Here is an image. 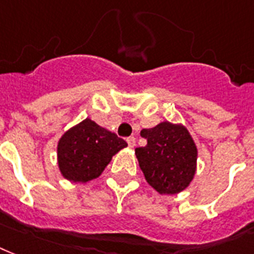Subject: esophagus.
Returning a JSON list of instances; mask_svg holds the SVG:
<instances>
[{
  "mask_svg": "<svg viewBox=\"0 0 254 254\" xmlns=\"http://www.w3.org/2000/svg\"><path fill=\"white\" fill-rule=\"evenodd\" d=\"M127 144H128L129 148H133V147H135V144H136V140H135V137L129 136L128 139H127Z\"/></svg>",
  "mask_w": 254,
  "mask_h": 254,
  "instance_id": "34e87169",
  "label": "esophagus"
}]
</instances>
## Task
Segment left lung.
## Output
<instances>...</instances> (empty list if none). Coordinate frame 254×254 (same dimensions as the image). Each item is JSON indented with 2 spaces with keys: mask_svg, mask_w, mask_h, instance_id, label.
I'll use <instances>...</instances> for the list:
<instances>
[{
  "mask_svg": "<svg viewBox=\"0 0 254 254\" xmlns=\"http://www.w3.org/2000/svg\"><path fill=\"white\" fill-rule=\"evenodd\" d=\"M147 145L135 149L145 180L160 194H176L190 186L197 170V147L183 123L160 122L140 131Z\"/></svg>",
  "mask_w": 254,
  "mask_h": 254,
  "instance_id": "8db88e82",
  "label": "left lung"
}]
</instances>
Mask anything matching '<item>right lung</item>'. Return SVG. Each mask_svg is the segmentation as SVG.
I'll use <instances>...</instances> for the list:
<instances>
[{
	"label": "right lung",
	"mask_w": 254,
	"mask_h": 254,
	"mask_svg": "<svg viewBox=\"0 0 254 254\" xmlns=\"http://www.w3.org/2000/svg\"><path fill=\"white\" fill-rule=\"evenodd\" d=\"M126 147L127 143L117 133L86 118L60 137L57 145L58 168L66 180L84 184L99 178L114 155Z\"/></svg>",
	"instance_id": "1"
}]
</instances>
